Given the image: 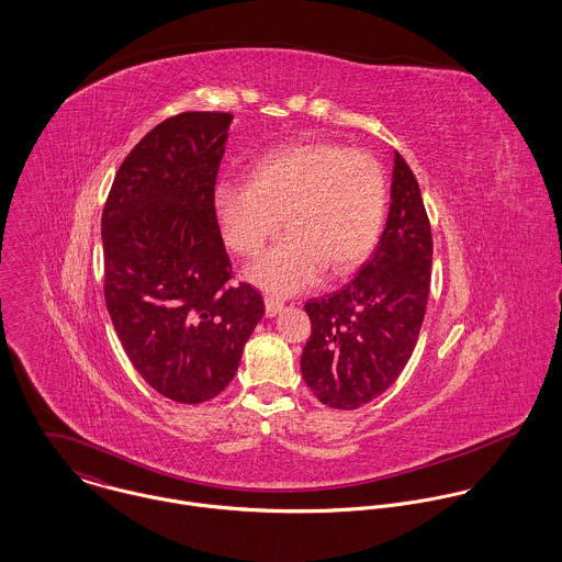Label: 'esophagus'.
I'll list each match as a JSON object with an SVG mask.
<instances>
[{
    "mask_svg": "<svg viewBox=\"0 0 562 562\" xmlns=\"http://www.w3.org/2000/svg\"><path fill=\"white\" fill-rule=\"evenodd\" d=\"M283 307H285L283 301H279V299H274V296H266V316L274 318Z\"/></svg>",
    "mask_w": 562,
    "mask_h": 562,
    "instance_id": "obj_1",
    "label": "esophagus"
}]
</instances>
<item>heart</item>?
Here are the masks:
<instances>
[{"instance_id":"heart-1","label":"heart","mask_w":562,"mask_h":562,"mask_svg":"<svg viewBox=\"0 0 562 562\" xmlns=\"http://www.w3.org/2000/svg\"><path fill=\"white\" fill-rule=\"evenodd\" d=\"M385 207L379 161L333 143L272 149L250 164L248 186L227 181L212 196L223 240L244 257L257 255L281 223L290 227L246 272L281 296L310 288L326 266L333 274L359 266L379 241Z\"/></svg>"}]
</instances>
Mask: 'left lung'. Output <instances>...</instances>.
<instances>
[{"label": "left lung", "instance_id": "8db88e82", "mask_svg": "<svg viewBox=\"0 0 562 562\" xmlns=\"http://www.w3.org/2000/svg\"><path fill=\"white\" fill-rule=\"evenodd\" d=\"M432 236L417 179L394 154L385 232L357 277L305 305L312 337L301 370L314 396L352 411L379 398L413 355L430 292Z\"/></svg>", "mask_w": 562, "mask_h": 562}]
</instances>
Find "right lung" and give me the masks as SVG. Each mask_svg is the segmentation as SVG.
<instances>
[{"label": "right lung", "mask_w": 562, "mask_h": 562, "mask_svg": "<svg viewBox=\"0 0 562 562\" xmlns=\"http://www.w3.org/2000/svg\"><path fill=\"white\" fill-rule=\"evenodd\" d=\"M229 112H183L121 164L101 216L105 305L125 355L161 396L199 404L236 376L263 316L232 259L212 196Z\"/></svg>", "instance_id": "1"}]
</instances>
